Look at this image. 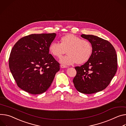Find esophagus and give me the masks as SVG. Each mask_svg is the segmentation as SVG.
Segmentation results:
<instances>
[{
  "label": "esophagus",
  "instance_id": "34e87169",
  "mask_svg": "<svg viewBox=\"0 0 126 126\" xmlns=\"http://www.w3.org/2000/svg\"><path fill=\"white\" fill-rule=\"evenodd\" d=\"M60 67H61L62 68H67V66H66V65H63V64H61V65H60Z\"/></svg>",
  "mask_w": 126,
  "mask_h": 126
}]
</instances>
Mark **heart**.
<instances>
[{"label": "heart", "instance_id": "1", "mask_svg": "<svg viewBox=\"0 0 126 126\" xmlns=\"http://www.w3.org/2000/svg\"><path fill=\"white\" fill-rule=\"evenodd\" d=\"M60 43L52 42L49 47L51 54L60 58L67 51L68 55L62 57L60 62L65 65L78 64L86 62L93 52V47L87 40L81 39L73 34H68L62 37Z\"/></svg>", "mask_w": 126, "mask_h": 126}]
</instances>
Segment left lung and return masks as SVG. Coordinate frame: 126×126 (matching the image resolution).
I'll use <instances>...</instances> for the list:
<instances>
[{
	"label": "left lung",
	"mask_w": 126,
	"mask_h": 126,
	"mask_svg": "<svg viewBox=\"0 0 126 126\" xmlns=\"http://www.w3.org/2000/svg\"><path fill=\"white\" fill-rule=\"evenodd\" d=\"M92 45L93 52L83 65L76 66V75L73 82L79 92L92 94L105 89L117 70V56L113 46L108 41L94 35L82 34Z\"/></svg>",
	"instance_id": "obj_1"
}]
</instances>
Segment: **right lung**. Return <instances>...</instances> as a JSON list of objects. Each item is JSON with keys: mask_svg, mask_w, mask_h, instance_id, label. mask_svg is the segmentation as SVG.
<instances>
[{"mask_svg": "<svg viewBox=\"0 0 126 126\" xmlns=\"http://www.w3.org/2000/svg\"><path fill=\"white\" fill-rule=\"evenodd\" d=\"M56 34H31L14 46L9 67L17 85L26 92L39 94L51 86L60 64L49 54V47Z\"/></svg>", "mask_w": 126, "mask_h": 126, "instance_id": "1", "label": "right lung"}]
</instances>
